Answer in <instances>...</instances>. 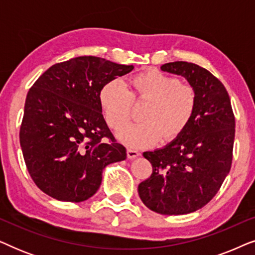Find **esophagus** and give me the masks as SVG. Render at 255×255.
<instances>
[{"label":"esophagus","mask_w":255,"mask_h":255,"mask_svg":"<svg viewBox=\"0 0 255 255\" xmlns=\"http://www.w3.org/2000/svg\"><path fill=\"white\" fill-rule=\"evenodd\" d=\"M140 155V153L138 151H135L133 148H128V159H135L137 156Z\"/></svg>","instance_id":"esophagus-1"}]
</instances>
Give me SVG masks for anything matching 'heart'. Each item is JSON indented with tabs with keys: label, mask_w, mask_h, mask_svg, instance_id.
<instances>
[{
	"label": "heart",
	"mask_w": 255,
	"mask_h": 255,
	"mask_svg": "<svg viewBox=\"0 0 255 255\" xmlns=\"http://www.w3.org/2000/svg\"><path fill=\"white\" fill-rule=\"evenodd\" d=\"M148 100L142 113L144 120L126 126L117 137L131 147L154 145L163 138L177 137L190 123L196 109L193 87L158 69H148L130 80V90L121 80L107 82L99 93V102L110 128H120L130 116L133 100Z\"/></svg>",
	"instance_id": "obj_1"
}]
</instances>
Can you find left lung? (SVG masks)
Instances as JSON below:
<instances>
[{
	"label": "left lung",
	"mask_w": 255,
	"mask_h": 255,
	"mask_svg": "<svg viewBox=\"0 0 255 255\" xmlns=\"http://www.w3.org/2000/svg\"><path fill=\"white\" fill-rule=\"evenodd\" d=\"M161 71L181 75L196 93L190 123L165 147L144 152L153 172L138 186L146 207L161 215H186L203 208L224 182L232 163L235 115L225 87L210 72L186 61Z\"/></svg>",
	"instance_id": "left-lung-1"
}]
</instances>
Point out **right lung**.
<instances>
[{
    "label": "right lung",
    "instance_id": "add662e5",
    "mask_svg": "<svg viewBox=\"0 0 255 255\" xmlns=\"http://www.w3.org/2000/svg\"><path fill=\"white\" fill-rule=\"evenodd\" d=\"M133 69L99 57L51 66L27 93L19 141L26 168L41 191L83 202L99 190L103 169L127 159L104 121L99 93Z\"/></svg>",
    "mask_w": 255,
    "mask_h": 255
}]
</instances>
